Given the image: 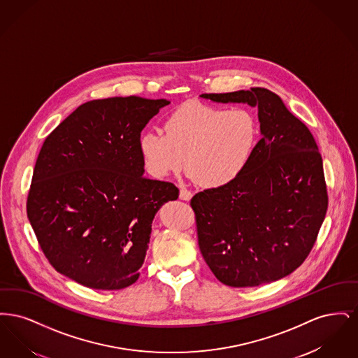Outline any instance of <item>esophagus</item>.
<instances>
[{"mask_svg":"<svg viewBox=\"0 0 358 358\" xmlns=\"http://www.w3.org/2000/svg\"><path fill=\"white\" fill-rule=\"evenodd\" d=\"M192 197H193V193H192L190 190H187V189H181V190H180V199H181V200L189 201Z\"/></svg>","mask_w":358,"mask_h":358,"instance_id":"obj_1","label":"esophagus"}]
</instances>
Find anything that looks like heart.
Listing matches in <instances>:
<instances>
[{
	"mask_svg": "<svg viewBox=\"0 0 358 358\" xmlns=\"http://www.w3.org/2000/svg\"><path fill=\"white\" fill-rule=\"evenodd\" d=\"M257 139L259 126L248 110L192 102L166 117L164 133H143L139 152L157 178L180 171L185 162L189 176L203 187H222L247 169Z\"/></svg>",
	"mask_w": 358,
	"mask_h": 358,
	"instance_id": "heart-1",
	"label": "heart"
}]
</instances>
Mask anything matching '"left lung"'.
<instances>
[{
  "label": "left lung",
  "instance_id": "1",
  "mask_svg": "<svg viewBox=\"0 0 358 358\" xmlns=\"http://www.w3.org/2000/svg\"><path fill=\"white\" fill-rule=\"evenodd\" d=\"M200 96L257 107L262 133L236 181L205 189L190 200L203 257L215 276L231 287L282 279L305 262L327 210L315 139L267 88Z\"/></svg>",
  "mask_w": 358,
  "mask_h": 358
}]
</instances>
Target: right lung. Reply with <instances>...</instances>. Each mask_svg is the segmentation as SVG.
I'll return each mask as SVG.
<instances>
[{
  "label": "right lung",
  "mask_w": 358,
  "mask_h": 358,
  "mask_svg": "<svg viewBox=\"0 0 358 358\" xmlns=\"http://www.w3.org/2000/svg\"><path fill=\"white\" fill-rule=\"evenodd\" d=\"M166 99L107 98L79 106L45 138L27 213L57 273L95 289L139 278L158 209L171 182L143 177L141 131Z\"/></svg>",
  "instance_id": "add662e5"
}]
</instances>
